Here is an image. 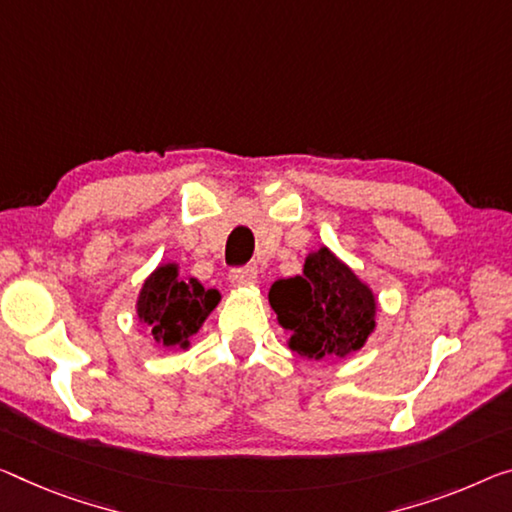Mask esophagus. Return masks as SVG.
I'll use <instances>...</instances> for the list:
<instances>
[{"mask_svg":"<svg viewBox=\"0 0 512 512\" xmlns=\"http://www.w3.org/2000/svg\"><path fill=\"white\" fill-rule=\"evenodd\" d=\"M256 267H233V270L229 272V281L231 286L235 288H245V286H251V283L256 281Z\"/></svg>","mask_w":512,"mask_h":512,"instance_id":"obj_1","label":"esophagus"}]
</instances>
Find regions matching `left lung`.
<instances>
[{"instance_id": "8db88e82", "label": "left lung", "mask_w": 512, "mask_h": 512, "mask_svg": "<svg viewBox=\"0 0 512 512\" xmlns=\"http://www.w3.org/2000/svg\"><path fill=\"white\" fill-rule=\"evenodd\" d=\"M270 306L288 348L306 359H343L364 348L375 329L373 290L327 247L306 256L302 274L270 288Z\"/></svg>"}]
</instances>
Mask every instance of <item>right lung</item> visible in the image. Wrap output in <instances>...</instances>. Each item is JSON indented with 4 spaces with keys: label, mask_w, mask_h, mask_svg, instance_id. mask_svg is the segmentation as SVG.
Masks as SVG:
<instances>
[{
    "label": "right lung",
    "mask_w": 512,
    "mask_h": 512,
    "mask_svg": "<svg viewBox=\"0 0 512 512\" xmlns=\"http://www.w3.org/2000/svg\"><path fill=\"white\" fill-rule=\"evenodd\" d=\"M219 300V290H206L196 279H183L176 263H164L157 265L139 290L137 318L162 348L185 350Z\"/></svg>",
    "instance_id": "obj_1"
}]
</instances>
